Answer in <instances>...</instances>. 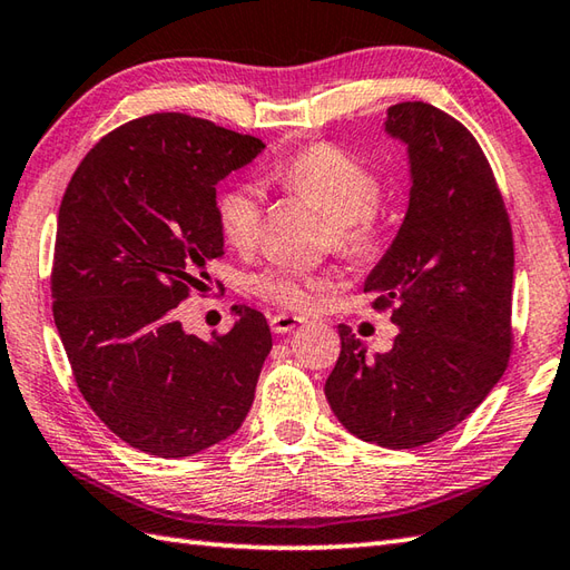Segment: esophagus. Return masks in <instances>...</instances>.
Wrapping results in <instances>:
<instances>
[{"label":"esophagus","instance_id":"1","mask_svg":"<svg viewBox=\"0 0 570 570\" xmlns=\"http://www.w3.org/2000/svg\"><path fill=\"white\" fill-rule=\"evenodd\" d=\"M306 321L301 316H292V313H276V316H269V325L274 333H292L298 325H304Z\"/></svg>","mask_w":570,"mask_h":570}]
</instances>
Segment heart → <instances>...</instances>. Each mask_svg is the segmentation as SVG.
<instances>
[{"label": "heart", "instance_id": "obj_1", "mask_svg": "<svg viewBox=\"0 0 570 570\" xmlns=\"http://www.w3.org/2000/svg\"><path fill=\"white\" fill-rule=\"evenodd\" d=\"M274 178L288 193L318 203L331 215L337 249L367 257L380 245L374 210L382 200V184L370 166L335 144H311L274 168ZM264 203L252 184H237L217 198V225L229 247L247 252L262 233ZM252 292L274 306L308 311L328 288L323 276L294 266H269L252 276Z\"/></svg>", "mask_w": 570, "mask_h": 570}]
</instances>
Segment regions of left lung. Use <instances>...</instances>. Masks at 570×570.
<instances>
[{
    "label": "left lung",
    "mask_w": 570,
    "mask_h": 570,
    "mask_svg": "<svg viewBox=\"0 0 570 570\" xmlns=\"http://www.w3.org/2000/svg\"><path fill=\"white\" fill-rule=\"evenodd\" d=\"M406 147L409 208L365 278L399 325L367 355L347 325L325 399L343 426L382 448H419L465 421L510 362L514 242L498 180L470 131L426 102L386 110Z\"/></svg>",
    "instance_id": "8db88e82"
}]
</instances>
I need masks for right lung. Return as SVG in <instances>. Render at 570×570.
<instances>
[{"mask_svg": "<svg viewBox=\"0 0 570 570\" xmlns=\"http://www.w3.org/2000/svg\"><path fill=\"white\" fill-rule=\"evenodd\" d=\"M264 151L180 112L147 115L102 137L58 210L53 321L78 390L137 451L186 458L233 435L254 402L272 331L235 308L213 341L176 308L223 257L215 186Z\"/></svg>", "mask_w": 570, "mask_h": 570, "instance_id": "1", "label": "right lung"}]
</instances>
